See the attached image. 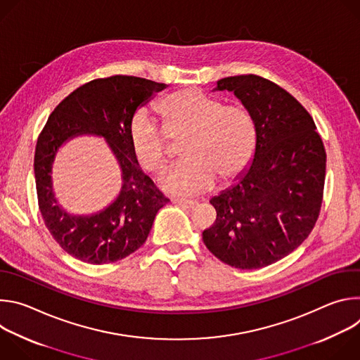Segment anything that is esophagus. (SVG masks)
<instances>
[{
    "instance_id": "1",
    "label": "esophagus",
    "mask_w": 360,
    "mask_h": 360,
    "mask_svg": "<svg viewBox=\"0 0 360 360\" xmlns=\"http://www.w3.org/2000/svg\"><path fill=\"white\" fill-rule=\"evenodd\" d=\"M172 202L181 205L182 208H193L195 205H196L195 200H192V199H184V198H174Z\"/></svg>"
}]
</instances>
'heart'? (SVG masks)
Segmentation results:
<instances>
[{"mask_svg":"<svg viewBox=\"0 0 360 360\" xmlns=\"http://www.w3.org/2000/svg\"><path fill=\"white\" fill-rule=\"evenodd\" d=\"M157 110L162 129L146 114H136L128 139L134 160L149 174H162L172 161L170 143L184 142L185 161L161 179L165 192L196 195L212 188L217 178L236 181L252 164L258 131L245 107L225 105L219 96L189 86L162 98Z\"/></svg>","mask_w":360,"mask_h":360,"instance_id":"1","label":"heart"}]
</instances>
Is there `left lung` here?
<instances>
[{"label": "left lung", "instance_id": "1", "mask_svg": "<svg viewBox=\"0 0 360 360\" xmlns=\"http://www.w3.org/2000/svg\"><path fill=\"white\" fill-rule=\"evenodd\" d=\"M250 112L258 148L250 168L210 202L217 211L203 243L224 264L259 269L293 252L321 212L326 152L314 118L275 82L255 75L218 81Z\"/></svg>", "mask_w": 360, "mask_h": 360}]
</instances>
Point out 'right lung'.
Listing matches in <instances>:
<instances>
[{
  "mask_svg": "<svg viewBox=\"0 0 360 360\" xmlns=\"http://www.w3.org/2000/svg\"><path fill=\"white\" fill-rule=\"evenodd\" d=\"M164 88L139 77L96 78L63 99L42 128L34 157L38 208L49 233L75 259L102 265L127 258L145 243L155 215L169 202L134 160L128 139L136 108ZM82 133L108 139L123 171V188L104 212L72 217L56 205L50 169L58 148Z\"/></svg>",
  "mask_w": 360,
  "mask_h": 360,
  "instance_id": "obj_1",
  "label": "right lung"
}]
</instances>
